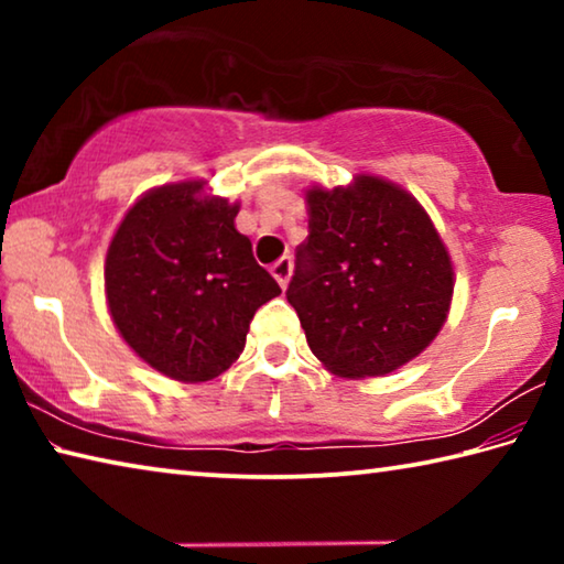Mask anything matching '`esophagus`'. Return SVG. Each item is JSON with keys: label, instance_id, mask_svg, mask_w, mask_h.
I'll return each mask as SVG.
<instances>
[{"label": "esophagus", "instance_id": "1", "mask_svg": "<svg viewBox=\"0 0 564 564\" xmlns=\"http://www.w3.org/2000/svg\"><path fill=\"white\" fill-rule=\"evenodd\" d=\"M291 271H293V261H291V259H279V261H275V263L271 265V273H273V279L279 281L281 289H285V285H289Z\"/></svg>", "mask_w": 564, "mask_h": 564}]
</instances>
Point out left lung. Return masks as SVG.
<instances>
[{
	"label": "left lung",
	"mask_w": 564,
	"mask_h": 564,
	"mask_svg": "<svg viewBox=\"0 0 564 564\" xmlns=\"http://www.w3.org/2000/svg\"><path fill=\"white\" fill-rule=\"evenodd\" d=\"M308 236L285 299L321 366L340 378L388 376L445 326L455 271L447 246L403 186L356 174L305 191Z\"/></svg>",
	"instance_id": "1"
}]
</instances>
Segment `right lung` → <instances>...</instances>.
<instances>
[{
	"instance_id": "obj_1",
	"label": "right lung",
	"mask_w": 564,
	"mask_h": 564,
	"mask_svg": "<svg viewBox=\"0 0 564 564\" xmlns=\"http://www.w3.org/2000/svg\"><path fill=\"white\" fill-rule=\"evenodd\" d=\"M238 208L202 178L154 186L129 206L107 248L113 326L147 366L178 383L231 368L253 313L281 293L238 234Z\"/></svg>"
}]
</instances>
